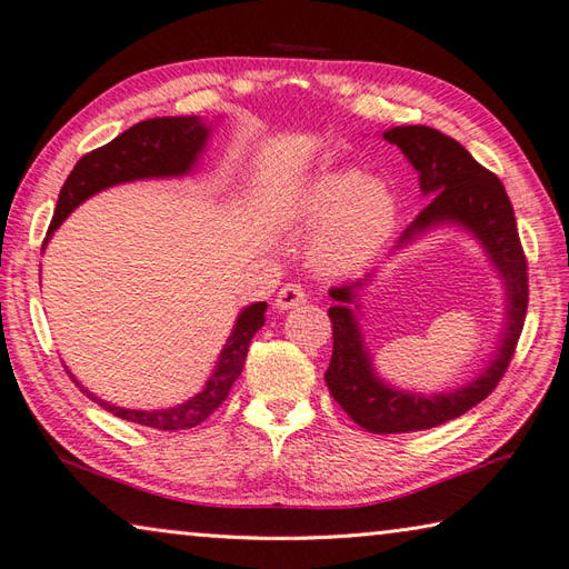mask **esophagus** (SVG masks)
I'll return each mask as SVG.
<instances>
[{
  "mask_svg": "<svg viewBox=\"0 0 569 569\" xmlns=\"http://www.w3.org/2000/svg\"><path fill=\"white\" fill-rule=\"evenodd\" d=\"M303 303H306V291L300 286H296V283H286L281 291L276 293V298H273V306H276L278 312L298 308V306H303Z\"/></svg>",
  "mask_w": 569,
  "mask_h": 569,
  "instance_id": "1",
  "label": "esophagus"
}]
</instances>
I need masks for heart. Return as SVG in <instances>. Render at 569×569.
I'll list each match as a JSON object with an SVG mask.
<instances>
[{"label": "heart", "mask_w": 569, "mask_h": 569, "mask_svg": "<svg viewBox=\"0 0 569 569\" xmlns=\"http://www.w3.org/2000/svg\"><path fill=\"white\" fill-rule=\"evenodd\" d=\"M401 202L396 190L357 166L312 173L286 204L288 222L316 229L308 263L322 276H347L379 257L396 232Z\"/></svg>", "instance_id": "b5f03b06"}]
</instances>
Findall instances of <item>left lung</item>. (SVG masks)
<instances>
[{
  "mask_svg": "<svg viewBox=\"0 0 569 569\" xmlns=\"http://www.w3.org/2000/svg\"><path fill=\"white\" fill-rule=\"evenodd\" d=\"M381 139L401 149L418 173L420 196L428 200L391 253L408 249L435 229H462L485 251L503 286V325L487 365L467 383L432 393L386 381L373 367L371 349L361 332V296L377 273L330 291L335 306L328 316L335 345L325 381L335 401L369 432L428 430L465 416L469 408L485 401L503 377L528 308L526 257L506 188L475 161L462 143L422 124L391 127Z\"/></svg>",
  "mask_w": 569,
  "mask_h": 569,
  "instance_id": "obj_1",
  "label": "left lung"
}]
</instances>
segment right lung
I'll return each mask as SVG.
<instances>
[{
	"label": "right lung",
	"mask_w": 569,
	"mask_h": 569,
	"mask_svg": "<svg viewBox=\"0 0 569 569\" xmlns=\"http://www.w3.org/2000/svg\"><path fill=\"white\" fill-rule=\"evenodd\" d=\"M214 124L217 122H204L202 117L143 119V122L129 127L110 143H104L102 149L84 153L70 171L63 188H60L53 220L43 241V251L48 239L68 220V214L84 200L98 196V192L122 183H134V180L190 176L200 163L204 149H208ZM266 308L269 306L261 300V303H251L239 310L234 328L222 345L220 355H217L214 369L210 371L208 381H204L196 396H190L183 403L153 410L122 408L90 393L76 377H72V381L80 386L82 393H88L94 403L110 410L117 418L139 422V426H149L156 430L196 428L204 418H210V413H214V408L224 401L232 383L239 379L253 335L266 322Z\"/></svg>",
	"instance_id": "obj_1"
}]
</instances>
